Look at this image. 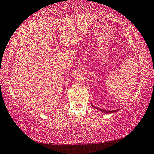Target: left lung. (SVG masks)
I'll list each match as a JSON object with an SVG mask.
<instances>
[{
    "label": "left lung",
    "instance_id": "8db88e82",
    "mask_svg": "<svg viewBox=\"0 0 154 154\" xmlns=\"http://www.w3.org/2000/svg\"><path fill=\"white\" fill-rule=\"evenodd\" d=\"M91 105H92V107L95 108V109H98V110L103 111V112H104V113H114V112L118 111V110H114V111H106V110H103V109H99V108H97V107H95V106H94V105H92V104H91Z\"/></svg>",
    "mask_w": 154,
    "mask_h": 154
}]
</instances>
